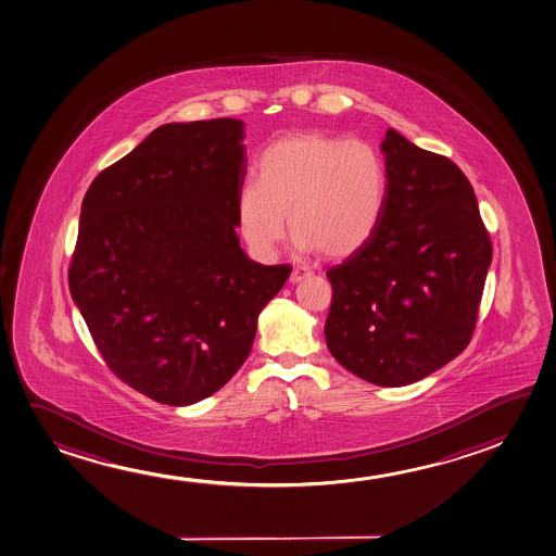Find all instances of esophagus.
Segmentation results:
<instances>
[{
  "mask_svg": "<svg viewBox=\"0 0 556 556\" xmlns=\"http://www.w3.org/2000/svg\"><path fill=\"white\" fill-rule=\"evenodd\" d=\"M309 275H312V271H309L307 267H294L292 274H290V282H292V285H299L300 281H304Z\"/></svg>",
  "mask_w": 556,
  "mask_h": 556,
  "instance_id": "obj_1",
  "label": "esophagus"
}]
</instances>
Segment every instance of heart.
<instances>
[{"label": "heart", "mask_w": 556, "mask_h": 556, "mask_svg": "<svg viewBox=\"0 0 556 556\" xmlns=\"http://www.w3.org/2000/svg\"><path fill=\"white\" fill-rule=\"evenodd\" d=\"M382 154L365 141L304 131L279 137L257 159V181L242 186L237 217L260 256L274 254L287 233L296 247L348 257L375 237L387 208Z\"/></svg>", "instance_id": "heart-1"}]
</instances>
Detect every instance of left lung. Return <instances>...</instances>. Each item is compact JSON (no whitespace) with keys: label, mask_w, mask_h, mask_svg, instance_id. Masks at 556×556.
I'll list each match as a JSON object with an SVG mask.
<instances>
[{"label":"left lung","mask_w":556,"mask_h":556,"mask_svg":"<svg viewBox=\"0 0 556 556\" xmlns=\"http://www.w3.org/2000/svg\"><path fill=\"white\" fill-rule=\"evenodd\" d=\"M387 208L359 252L327 271L332 357L377 387L425 379L468 346L491 264L475 189L457 164L388 128Z\"/></svg>","instance_id":"left-lung-1"}]
</instances>
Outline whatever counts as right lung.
I'll use <instances>...</instances> for the list:
<instances>
[{"label":"right lung","mask_w":556,"mask_h":556,"mask_svg":"<svg viewBox=\"0 0 556 556\" xmlns=\"http://www.w3.org/2000/svg\"><path fill=\"white\" fill-rule=\"evenodd\" d=\"M242 128L237 118L164 124L81 202L74 304L109 369L154 402L191 405L224 387L292 271L250 260L235 231Z\"/></svg>","instance_id":"1"}]
</instances>
